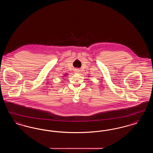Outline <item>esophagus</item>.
Masks as SVG:
<instances>
[{"label": "esophagus", "instance_id": "1", "mask_svg": "<svg viewBox=\"0 0 153 153\" xmlns=\"http://www.w3.org/2000/svg\"><path fill=\"white\" fill-rule=\"evenodd\" d=\"M80 70H79V69H75V72H76V73H79L80 72Z\"/></svg>", "mask_w": 153, "mask_h": 153}]
</instances>
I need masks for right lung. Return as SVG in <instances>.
Instances as JSON below:
<instances>
[{"instance_id":"add662e5","label":"right lung","mask_w":153,"mask_h":153,"mask_svg":"<svg viewBox=\"0 0 153 153\" xmlns=\"http://www.w3.org/2000/svg\"><path fill=\"white\" fill-rule=\"evenodd\" d=\"M64 76H65V75H64Z\"/></svg>"}]
</instances>
